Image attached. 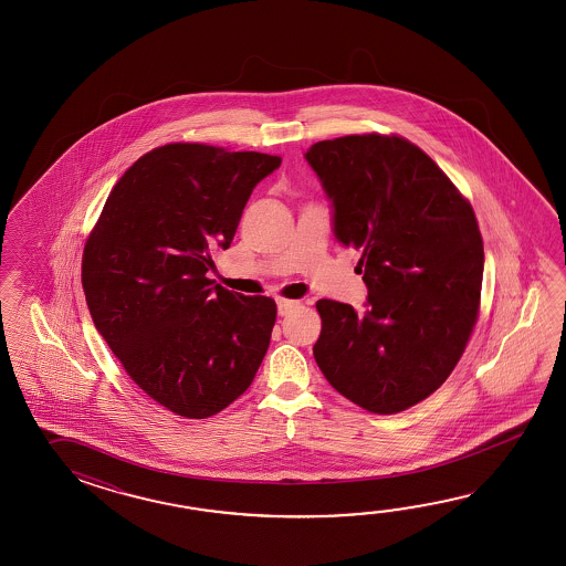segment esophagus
<instances>
[{"label":"esophagus","instance_id":"obj_1","mask_svg":"<svg viewBox=\"0 0 566 566\" xmlns=\"http://www.w3.org/2000/svg\"><path fill=\"white\" fill-rule=\"evenodd\" d=\"M300 305V301L277 300L279 315H281V317H283V315H289V313L293 312V310H297Z\"/></svg>","mask_w":566,"mask_h":566}]
</instances>
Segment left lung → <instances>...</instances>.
I'll return each instance as SVG.
<instances>
[{
	"instance_id": "8db88e82",
	"label": "left lung",
	"mask_w": 566,
	"mask_h": 566,
	"mask_svg": "<svg viewBox=\"0 0 566 566\" xmlns=\"http://www.w3.org/2000/svg\"><path fill=\"white\" fill-rule=\"evenodd\" d=\"M334 208V234L360 249L366 312L315 303L313 356L342 397L395 415L453 373L480 313L483 242L470 202L417 145L346 135L305 154Z\"/></svg>"
}]
</instances>
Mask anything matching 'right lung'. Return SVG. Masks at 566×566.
Wrapping results in <instances>:
<instances>
[{
    "instance_id": "add662e5",
    "label": "right lung",
    "mask_w": 566,
    "mask_h": 566,
    "mask_svg": "<svg viewBox=\"0 0 566 566\" xmlns=\"http://www.w3.org/2000/svg\"><path fill=\"white\" fill-rule=\"evenodd\" d=\"M281 157L168 144L127 169L83 253V289L98 334L133 382L161 407L206 419L253 382L277 305L214 285L242 210Z\"/></svg>"
}]
</instances>
